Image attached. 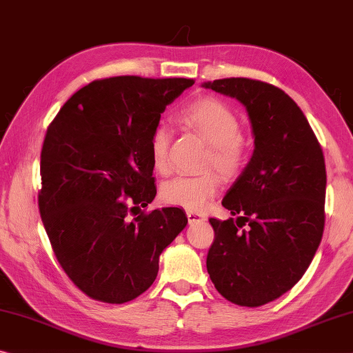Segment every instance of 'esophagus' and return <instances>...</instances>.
<instances>
[{
    "label": "esophagus",
    "instance_id": "obj_1",
    "mask_svg": "<svg viewBox=\"0 0 353 353\" xmlns=\"http://www.w3.org/2000/svg\"><path fill=\"white\" fill-rule=\"evenodd\" d=\"M187 218H188L190 225H192V223L204 221L205 220V216L203 214H198V212H193V210H187Z\"/></svg>",
    "mask_w": 353,
    "mask_h": 353
}]
</instances>
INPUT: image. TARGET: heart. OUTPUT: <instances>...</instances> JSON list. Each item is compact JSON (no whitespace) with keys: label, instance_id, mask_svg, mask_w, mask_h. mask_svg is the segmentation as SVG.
Returning <instances> with one entry per match:
<instances>
[{"label":"heart","instance_id":"heart-1","mask_svg":"<svg viewBox=\"0 0 353 353\" xmlns=\"http://www.w3.org/2000/svg\"><path fill=\"white\" fill-rule=\"evenodd\" d=\"M179 124L209 143L204 157L207 170L196 176H179L161 187V199L166 204L183 207L185 210H203L210 204L223 185L221 175L236 179L248 163V146L240 135V121L229 106L215 97H199L187 103L177 113ZM171 132L160 125L149 139L152 166L160 174L170 172Z\"/></svg>","mask_w":353,"mask_h":353}]
</instances>
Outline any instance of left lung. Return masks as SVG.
<instances>
[{"instance_id":"8db88e82","label":"left lung","mask_w":353,"mask_h":353,"mask_svg":"<svg viewBox=\"0 0 353 353\" xmlns=\"http://www.w3.org/2000/svg\"><path fill=\"white\" fill-rule=\"evenodd\" d=\"M204 86L240 100L254 133L253 157L221 203L237 218L209 220L215 239L207 272L226 300L262 306L299 283L319 248L325 159L303 111L283 89L251 78Z\"/></svg>"}]
</instances>
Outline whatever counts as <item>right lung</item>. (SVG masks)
Masks as SVG:
<instances>
[{
  "mask_svg": "<svg viewBox=\"0 0 353 353\" xmlns=\"http://www.w3.org/2000/svg\"><path fill=\"white\" fill-rule=\"evenodd\" d=\"M192 78L94 80L47 128L39 212L53 253L89 299L121 305L148 290L185 212H146L157 194L149 139ZM143 209L141 210V207Z\"/></svg>",
  "mask_w": 353,
  "mask_h": 353,
  "instance_id": "right-lung-1",
  "label": "right lung"
}]
</instances>
